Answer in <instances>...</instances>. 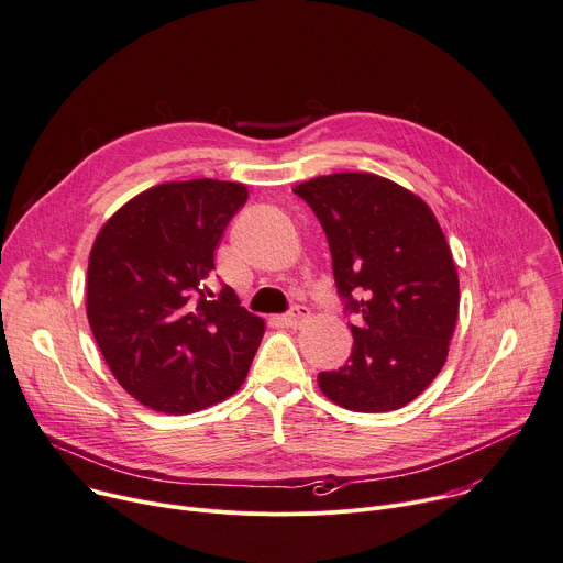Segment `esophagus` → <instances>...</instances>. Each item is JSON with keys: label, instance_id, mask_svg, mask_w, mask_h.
Listing matches in <instances>:
<instances>
[{"label": "esophagus", "instance_id": "1", "mask_svg": "<svg viewBox=\"0 0 563 563\" xmlns=\"http://www.w3.org/2000/svg\"><path fill=\"white\" fill-rule=\"evenodd\" d=\"M308 319H310V310L305 308V305H294V308L287 314H283V323L289 325V328H298Z\"/></svg>", "mask_w": 563, "mask_h": 563}]
</instances>
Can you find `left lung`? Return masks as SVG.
<instances>
[{
	"instance_id": "1",
	"label": "left lung",
	"mask_w": 563,
	"mask_h": 563,
	"mask_svg": "<svg viewBox=\"0 0 563 563\" xmlns=\"http://www.w3.org/2000/svg\"><path fill=\"white\" fill-rule=\"evenodd\" d=\"M294 192L325 231L336 291L354 317L350 360L319 373V386L347 411H395L446 362L460 289L444 233L420 197L371 173L314 177Z\"/></svg>"
}]
</instances>
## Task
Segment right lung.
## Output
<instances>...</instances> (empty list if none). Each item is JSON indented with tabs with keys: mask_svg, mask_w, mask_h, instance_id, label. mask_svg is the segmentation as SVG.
<instances>
[{
	"mask_svg": "<svg viewBox=\"0 0 563 563\" xmlns=\"http://www.w3.org/2000/svg\"><path fill=\"white\" fill-rule=\"evenodd\" d=\"M249 192L218 179L150 188L100 229L87 319L119 384L152 411L184 416L233 395L265 323L235 291L207 287L213 253Z\"/></svg>",
	"mask_w": 563,
	"mask_h": 563,
	"instance_id": "add662e5",
	"label": "right lung"
}]
</instances>
